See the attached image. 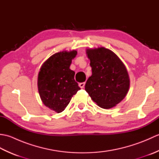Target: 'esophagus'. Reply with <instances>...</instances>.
<instances>
[{
	"label": "esophagus",
	"instance_id": "1",
	"mask_svg": "<svg viewBox=\"0 0 159 159\" xmlns=\"http://www.w3.org/2000/svg\"><path fill=\"white\" fill-rule=\"evenodd\" d=\"M85 83H79V87L80 88H83V87H85Z\"/></svg>",
	"mask_w": 159,
	"mask_h": 159
}]
</instances>
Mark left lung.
I'll use <instances>...</instances> for the list:
<instances>
[{
  "instance_id": "obj_1",
  "label": "left lung",
  "mask_w": 159,
  "mask_h": 159,
  "mask_svg": "<svg viewBox=\"0 0 159 159\" xmlns=\"http://www.w3.org/2000/svg\"><path fill=\"white\" fill-rule=\"evenodd\" d=\"M92 74L85 89L91 98L102 109H111L122 100L128 92L130 79L124 63L104 47L86 49Z\"/></svg>"
}]
</instances>
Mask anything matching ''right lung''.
<instances>
[{"label":"right lung","instance_id":"add662e5","mask_svg":"<svg viewBox=\"0 0 159 159\" xmlns=\"http://www.w3.org/2000/svg\"><path fill=\"white\" fill-rule=\"evenodd\" d=\"M75 50L54 54L42 64L38 74V92L46 107L57 113L65 110L71 99L80 89L74 80L75 72L70 69L75 58Z\"/></svg>","mask_w":159,"mask_h":159}]
</instances>
